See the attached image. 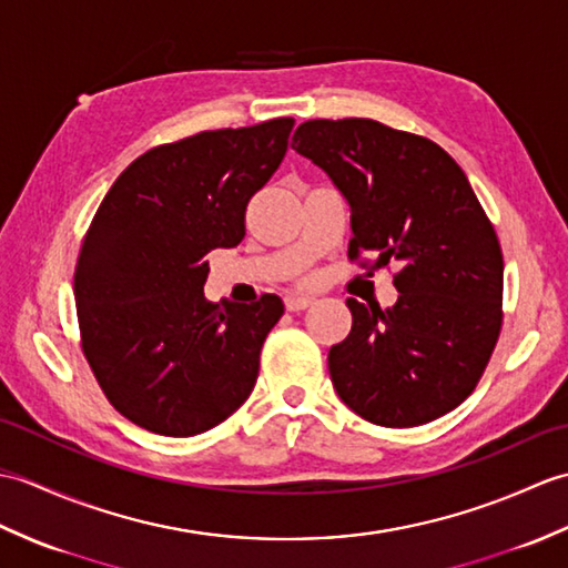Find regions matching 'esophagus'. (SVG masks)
<instances>
[{
  "instance_id": "obj_1",
  "label": "esophagus",
  "mask_w": 568,
  "mask_h": 568,
  "mask_svg": "<svg viewBox=\"0 0 568 568\" xmlns=\"http://www.w3.org/2000/svg\"><path fill=\"white\" fill-rule=\"evenodd\" d=\"M285 307H287V312H303V310L312 307V297L287 295V297H285Z\"/></svg>"
}]
</instances>
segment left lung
Instances as JSON below:
<instances>
[{
  "instance_id": "8db88e82",
  "label": "left lung",
  "mask_w": 568,
  "mask_h": 568,
  "mask_svg": "<svg viewBox=\"0 0 568 568\" xmlns=\"http://www.w3.org/2000/svg\"><path fill=\"white\" fill-rule=\"evenodd\" d=\"M293 149L352 207L348 261H393L397 303L348 297L352 332L329 348V376L356 415L417 427L474 393L503 327V251L466 173L437 143L373 119H312Z\"/></svg>"
}]
</instances>
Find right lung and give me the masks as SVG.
I'll return each mask as SVG.
<instances>
[{"instance_id":"add662e5","label":"right lung","mask_w":568,"mask_h":568,"mask_svg":"<svg viewBox=\"0 0 568 568\" xmlns=\"http://www.w3.org/2000/svg\"><path fill=\"white\" fill-rule=\"evenodd\" d=\"M295 119L200 131L155 146L106 192L82 239V354L106 400L163 437H195L244 405L283 300L207 303L214 248L246 234L248 200L285 159Z\"/></svg>"}]
</instances>
